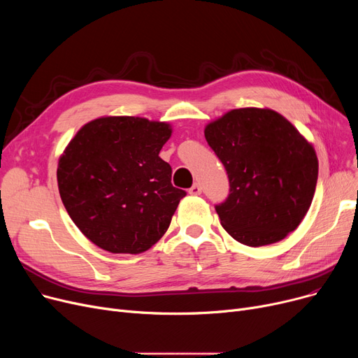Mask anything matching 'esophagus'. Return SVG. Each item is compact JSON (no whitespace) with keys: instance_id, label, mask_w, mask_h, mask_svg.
Returning a JSON list of instances; mask_svg holds the SVG:
<instances>
[{"instance_id":"34e87169","label":"esophagus","mask_w":358,"mask_h":358,"mask_svg":"<svg viewBox=\"0 0 358 358\" xmlns=\"http://www.w3.org/2000/svg\"><path fill=\"white\" fill-rule=\"evenodd\" d=\"M189 193H190L192 196H199V194L201 193V187H200V184H199V182H194V184L192 185V189L189 190Z\"/></svg>"}]
</instances>
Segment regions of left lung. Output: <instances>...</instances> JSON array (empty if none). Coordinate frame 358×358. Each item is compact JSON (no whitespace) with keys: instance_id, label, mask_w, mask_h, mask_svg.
Listing matches in <instances>:
<instances>
[{"instance_id":"1","label":"left lung","mask_w":358,"mask_h":358,"mask_svg":"<svg viewBox=\"0 0 358 358\" xmlns=\"http://www.w3.org/2000/svg\"><path fill=\"white\" fill-rule=\"evenodd\" d=\"M204 136L229 178L216 204L222 227L248 247L278 242L308 213L317 181L312 145L278 113L236 108L206 126Z\"/></svg>"}]
</instances>
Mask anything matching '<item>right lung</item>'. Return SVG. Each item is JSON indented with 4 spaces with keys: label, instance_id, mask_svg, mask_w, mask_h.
<instances>
[{
    "label": "right lung",
    "instance_id": "right-lung-1",
    "mask_svg": "<svg viewBox=\"0 0 358 358\" xmlns=\"http://www.w3.org/2000/svg\"><path fill=\"white\" fill-rule=\"evenodd\" d=\"M171 127L142 117H101L87 123L58 164L65 209L80 231L113 254H139L166 232L187 194L171 182L159 158Z\"/></svg>",
    "mask_w": 358,
    "mask_h": 358
}]
</instances>
